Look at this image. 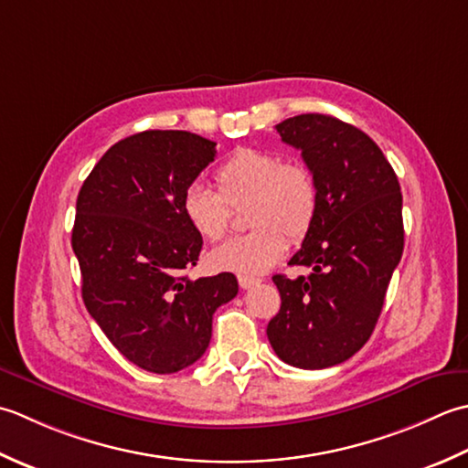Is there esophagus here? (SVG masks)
Returning a JSON list of instances; mask_svg holds the SVG:
<instances>
[{
  "label": "esophagus",
  "mask_w": 468,
  "mask_h": 468,
  "mask_svg": "<svg viewBox=\"0 0 468 468\" xmlns=\"http://www.w3.org/2000/svg\"><path fill=\"white\" fill-rule=\"evenodd\" d=\"M261 279H254V276H238V284H240V289H250L254 284H259Z\"/></svg>",
  "instance_id": "obj_1"
}]
</instances>
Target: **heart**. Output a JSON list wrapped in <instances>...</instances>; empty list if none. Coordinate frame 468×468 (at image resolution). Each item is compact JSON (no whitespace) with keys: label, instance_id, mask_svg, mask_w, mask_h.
<instances>
[{"label":"heart","instance_id":"b5f03b06","mask_svg":"<svg viewBox=\"0 0 468 468\" xmlns=\"http://www.w3.org/2000/svg\"><path fill=\"white\" fill-rule=\"evenodd\" d=\"M218 194L192 184L181 194V214L189 228L207 242L226 234L230 212L226 204L248 199L246 224L250 232L234 236L207 254L216 271L262 274L287 250L291 240H303L314 222L319 207L317 181L307 165L284 161L274 151L236 149L216 169Z\"/></svg>","mask_w":468,"mask_h":468}]
</instances>
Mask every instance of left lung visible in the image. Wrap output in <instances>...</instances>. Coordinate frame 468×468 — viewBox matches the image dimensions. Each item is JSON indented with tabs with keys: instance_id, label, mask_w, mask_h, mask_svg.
I'll return each instance as SVG.
<instances>
[{
	"instance_id": "left-lung-1",
	"label": "left lung",
	"mask_w": 468,
	"mask_h": 468,
	"mask_svg": "<svg viewBox=\"0 0 468 468\" xmlns=\"http://www.w3.org/2000/svg\"><path fill=\"white\" fill-rule=\"evenodd\" d=\"M276 131L301 149L319 207L289 262L313 271L272 276L282 303L266 335L284 364L323 369L357 354L376 327L404 250L402 194L381 149L349 122L309 112Z\"/></svg>"
}]
</instances>
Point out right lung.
Returning <instances> with one entry per match:
<instances>
[{
    "label": "right lung",
    "mask_w": 468,
    "mask_h": 468,
    "mask_svg": "<svg viewBox=\"0 0 468 468\" xmlns=\"http://www.w3.org/2000/svg\"><path fill=\"white\" fill-rule=\"evenodd\" d=\"M216 157L187 131H143L101 157L76 199L72 250L82 301L133 364L176 374L206 354L212 314L238 294L232 272L187 279L204 240L181 214V194Z\"/></svg>",
    "instance_id": "obj_1"
}]
</instances>
